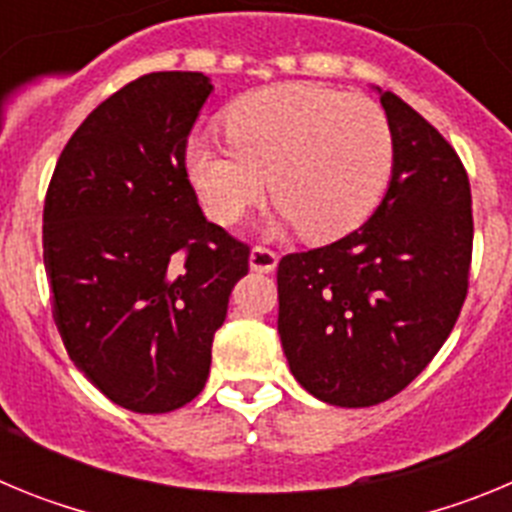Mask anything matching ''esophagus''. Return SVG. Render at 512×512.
<instances>
[{"mask_svg": "<svg viewBox=\"0 0 512 512\" xmlns=\"http://www.w3.org/2000/svg\"><path fill=\"white\" fill-rule=\"evenodd\" d=\"M253 271H261V274H271V271L277 269L279 264V256L271 248L266 246H256L251 248V259H248Z\"/></svg>", "mask_w": 512, "mask_h": 512, "instance_id": "34e87169", "label": "esophagus"}]
</instances>
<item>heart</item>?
<instances>
[{
    "mask_svg": "<svg viewBox=\"0 0 512 512\" xmlns=\"http://www.w3.org/2000/svg\"><path fill=\"white\" fill-rule=\"evenodd\" d=\"M225 133L230 143L187 146L189 182L215 223H235L269 182L284 225L333 241L364 223L390 182V120L359 94L274 84L238 99Z\"/></svg>",
    "mask_w": 512,
    "mask_h": 512,
    "instance_id": "obj_1",
    "label": "heart"
}]
</instances>
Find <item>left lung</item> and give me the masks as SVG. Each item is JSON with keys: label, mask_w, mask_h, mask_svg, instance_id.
I'll use <instances>...</instances> for the list:
<instances>
[{"label": "left lung", "mask_w": 512, "mask_h": 512, "mask_svg": "<svg viewBox=\"0 0 512 512\" xmlns=\"http://www.w3.org/2000/svg\"><path fill=\"white\" fill-rule=\"evenodd\" d=\"M395 158L384 200L341 241L279 261V338L297 382L338 408L405 390L449 338L469 287L472 192L454 148L379 89Z\"/></svg>", "instance_id": "8db88e82"}]
</instances>
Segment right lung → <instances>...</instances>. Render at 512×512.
Listing matches in <instances>:
<instances>
[{"label": "right lung", "mask_w": 512, "mask_h": 512, "mask_svg": "<svg viewBox=\"0 0 512 512\" xmlns=\"http://www.w3.org/2000/svg\"><path fill=\"white\" fill-rule=\"evenodd\" d=\"M200 71L130 81L63 148L43 207L53 320L79 372L120 408L171 413L200 395L248 246L202 215L187 138Z\"/></svg>", "instance_id": "obj_1"}]
</instances>
